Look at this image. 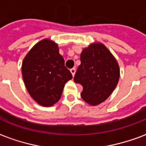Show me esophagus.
I'll use <instances>...</instances> for the list:
<instances>
[{"label": "esophagus", "mask_w": 146, "mask_h": 146, "mask_svg": "<svg viewBox=\"0 0 146 146\" xmlns=\"http://www.w3.org/2000/svg\"><path fill=\"white\" fill-rule=\"evenodd\" d=\"M70 72H71V73H72L73 76H74V75H75V73H76V69H75V68L71 69V70H70Z\"/></svg>", "instance_id": "obj_1"}]
</instances>
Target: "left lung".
I'll use <instances>...</instances> for the list:
<instances>
[{"label":"left lung","mask_w":146,"mask_h":146,"mask_svg":"<svg viewBox=\"0 0 146 146\" xmlns=\"http://www.w3.org/2000/svg\"><path fill=\"white\" fill-rule=\"evenodd\" d=\"M80 65L74 76L75 83L81 84V97L96 106L106 100L117 85L119 69L117 62L102 44H92L80 54Z\"/></svg>","instance_id":"obj_1"}]
</instances>
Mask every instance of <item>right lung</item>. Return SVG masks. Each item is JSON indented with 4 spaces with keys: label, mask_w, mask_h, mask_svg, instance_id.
Segmentation results:
<instances>
[{
    "label": "right lung",
    "mask_w": 146,
    "mask_h": 146,
    "mask_svg": "<svg viewBox=\"0 0 146 146\" xmlns=\"http://www.w3.org/2000/svg\"><path fill=\"white\" fill-rule=\"evenodd\" d=\"M22 73L30 96L43 106H51L61 98L66 83L73 78L65 66L58 45L42 40L24 58Z\"/></svg>",
    "instance_id": "1"
}]
</instances>
